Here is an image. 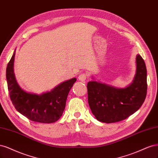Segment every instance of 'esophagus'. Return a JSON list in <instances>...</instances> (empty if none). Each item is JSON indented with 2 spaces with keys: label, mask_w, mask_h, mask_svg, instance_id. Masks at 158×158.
<instances>
[{
  "label": "esophagus",
  "mask_w": 158,
  "mask_h": 158,
  "mask_svg": "<svg viewBox=\"0 0 158 158\" xmlns=\"http://www.w3.org/2000/svg\"><path fill=\"white\" fill-rule=\"evenodd\" d=\"M86 77H87V75H86L85 73H81L79 75L78 79H79V81L83 82V81H85V80L86 79Z\"/></svg>",
  "instance_id": "obj_1"
}]
</instances>
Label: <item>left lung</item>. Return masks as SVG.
I'll return each mask as SVG.
<instances>
[{"instance_id": "1", "label": "left lung", "mask_w": 158, "mask_h": 158, "mask_svg": "<svg viewBox=\"0 0 158 158\" xmlns=\"http://www.w3.org/2000/svg\"><path fill=\"white\" fill-rule=\"evenodd\" d=\"M136 63L133 82L126 88H115L94 81L87 83L89 104L98 121L111 123L125 119L143 104L147 93L146 68L139 54Z\"/></svg>"}]
</instances>
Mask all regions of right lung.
<instances>
[{"label": "right lung", "mask_w": 158, "mask_h": 158, "mask_svg": "<svg viewBox=\"0 0 158 158\" xmlns=\"http://www.w3.org/2000/svg\"><path fill=\"white\" fill-rule=\"evenodd\" d=\"M15 52L8 64L6 79L10 98L16 110L29 120L51 123L62 115L68 93L76 78L64 81L50 92L35 94L25 92L17 83L14 73Z\"/></svg>", "instance_id": "1"}]
</instances>
